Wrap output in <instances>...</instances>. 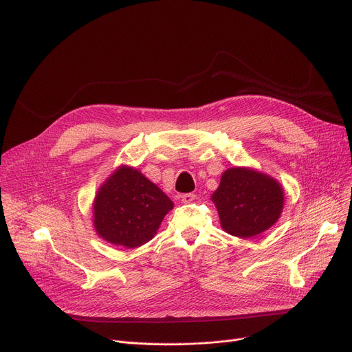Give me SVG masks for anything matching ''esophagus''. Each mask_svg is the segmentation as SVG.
Instances as JSON below:
<instances>
[{
    "label": "esophagus",
    "mask_w": 352,
    "mask_h": 352,
    "mask_svg": "<svg viewBox=\"0 0 352 352\" xmlns=\"http://www.w3.org/2000/svg\"><path fill=\"white\" fill-rule=\"evenodd\" d=\"M194 199H195V194H192V192L181 195V201L184 202V204H190V202H192Z\"/></svg>",
    "instance_id": "obj_1"
}]
</instances>
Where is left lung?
Masks as SVG:
<instances>
[{"label":"left lung","mask_w":352,"mask_h":352,"mask_svg":"<svg viewBox=\"0 0 352 352\" xmlns=\"http://www.w3.org/2000/svg\"><path fill=\"white\" fill-rule=\"evenodd\" d=\"M221 226L235 236L250 238L280 218L284 192L274 178L247 168H230L212 194Z\"/></svg>","instance_id":"obj_1"}]
</instances>
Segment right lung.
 Here are the masks:
<instances>
[{"label": "right lung", "instance_id": "right-lung-1", "mask_svg": "<svg viewBox=\"0 0 352 352\" xmlns=\"http://www.w3.org/2000/svg\"><path fill=\"white\" fill-rule=\"evenodd\" d=\"M173 207L155 184L140 171L121 166L96 197L94 226L105 241L135 248L153 239Z\"/></svg>", "mask_w": 352, "mask_h": 352}]
</instances>
